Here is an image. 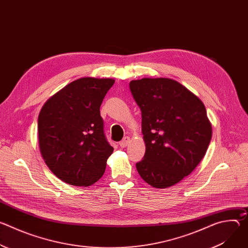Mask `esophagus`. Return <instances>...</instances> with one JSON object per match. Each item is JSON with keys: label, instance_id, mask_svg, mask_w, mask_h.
I'll return each instance as SVG.
<instances>
[{"label": "esophagus", "instance_id": "obj_1", "mask_svg": "<svg viewBox=\"0 0 248 248\" xmlns=\"http://www.w3.org/2000/svg\"><path fill=\"white\" fill-rule=\"evenodd\" d=\"M128 143H129V137L125 136L122 141H120V146L122 148H124V147H126L128 145Z\"/></svg>", "mask_w": 248, "mask_h": 248}]
</instances>
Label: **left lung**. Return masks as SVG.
Instances as JSON below:
<instances>
[{
  "instance_id": "left-lung-1",
  "label": "left lung",
  "mask_w": 248,
  "mask_h": 248,
  "mask_svg": "<svg viewBox=\"0 0 248 248\" xmlns=\"http://www.w3.org/2000/svg\"><path fill=\"white\" fill-rule=\"evenodd\" d=\"M141 111L146 145L136 169L147 184L166 188L188 175L205 156L212 126L199 98L170 78L129 82Z\"/></svg>"
}]
</instances>
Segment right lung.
I'll return each mask as SVG.
<instances>
[{
	"instance_id": "obj_1",
	"label": "right lung",
	"mask_w": 248,
	"mask_h": 248,
	"mask_svg": "<svg viewBox=\"0 0 248 248\" xmlns=\"http://www.w3.org/2000/svg\"><path fill=\"white\" fill-rule=\"evenodd\" d=\"M111 78H83L67 84L43 106L38 117L42 157L62 182L88 186L105 172L114 148L104 132L100 106Z\"/></svg>"
}]
</instances>
